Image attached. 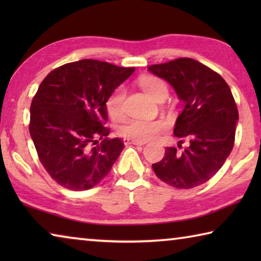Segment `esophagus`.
Here are the masks:
<instances>
[{
  "label": "esophagus",
  "mask_w": 261,
  "mask_h": 261,
  "mask_svg": "<svg viewBox=\"0 0 261 261\" xmlns=\"http://www.w3.org/2000/svg\"><path fill=\"white\" fill-rule=\"evenodd\" d=\"M124 144L125 145H137V146L145 145L144 141H137V140H132V139H127V138H124Z\"/></svg>",
  "instance_id": "34e87169"
}]
</instances>
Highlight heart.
I'll return each mask as SVG.
<instances>
[{
  "mask_svg": "<svg viewBox=\"0 0 261 261\" xmlns=\"http://www.w3.org/2000/svg\"><path fill=\"white\" fill-rule=\"evenodd\" d=\"M139 85L148 95L154 100L162 101L168 95V86L163 79L156 76H144L139 79ZM124 101H125V88L118 86L114 90L112 94L106 101L107 113L113 120L117 121L124 116ZM165 123L162 121H149V120H134L127 121L123 124L118 132L127 139L137 141H147L154 139L165 130Z\"/></svg>",
  "mask_w": 261,
  "mask_h": 261,
  "instance_id": "heart-1",
  "label": "heart"
}]
</instances>
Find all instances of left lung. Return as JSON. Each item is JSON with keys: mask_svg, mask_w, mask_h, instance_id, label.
<instances>
[{"mask_svg": "<svg viewBox=\"0 0 261 261\" xmlns=\"http://www.w3.org/2000/svg\"><path fill=\"white\" fill-rule=\"evenodd\" d=\"M148 70L169 83L184 102L174 134L179 143H189L183 151L167 147L162 160L152 165L154 173L176 189L204 184L223 166L235 143L238 110L230 87L218 72L190 57Z\"/></svg>", "mask_w": 261, "mask_h": 261, "instance_id": "obj_1", "label": "left lung"}]
</instances>
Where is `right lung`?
Listing matches in <instances>:
<instances>
[{"mask_svg":"<svg viewBox=\"0 0 261 261\" xmlns=\"http://www.w3.org/2000/svg\"><path fill=\"white\" fill-rule=\"evenodd\" d=\"M134 71L81 60L54 69L41 82L31 103L30 135L41 165L61 187L94 188L120 156L124 143L107 138L106 101Z\"/></svg>","mask_w":261,"mask_h":261,"instance_id":"1","label":"right lung"}]
</instances>
